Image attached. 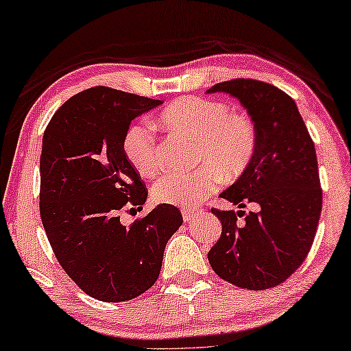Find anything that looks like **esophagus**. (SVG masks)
I'll use <instances>...</instances> for the list:
<instances>
[{
	"label": "esophagus",
	"mask_w": 351,
	"mask_h": 351,
	"mask_svg": "<svg viewBox=\"0 0 351 351\" xmlns=\"http://www.w3.org/2000/svg\"><path fill=\"white\" fill-rule=\"evenodd\" d=\"M182 215H184L185 222L190 223V222H193V220H195L196 213H193V210H190V209H184V210H182Z\"/></svg>",
	"instance_id": "esophagus-1"
}]
</instances>
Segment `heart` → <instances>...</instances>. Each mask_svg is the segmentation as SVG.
Wrapping results in <instances>:
<instances>
[{"instance_id": "heart-1", "label": "heart", "mask_w": 351, "mask_h": 351, "mask_svg": "<svg viewBox=\"0 0 351 351\" xmlns=\"http://www.w3.org/2000/svg\"><path fill=\"white\" fill-rule=\"evenodd\" d=\"M161 126L195 141V165L190 172H169L153 186L158 203L193 208L217 189L220 180L233 182L251 166L257 150V126L246 113L230 110L220 100L190 95L167 105ZM123 150L142 177L156 176L161 167L155 134L136 123L124 134Z\"/></svg>"}]
</instances>
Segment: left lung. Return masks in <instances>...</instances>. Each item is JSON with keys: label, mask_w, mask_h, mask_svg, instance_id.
<instances>
[{"label": "left lung", "mask_w": 351, "mask_h": 351, "mask_svg": "<svg viewBox=\"0 0 351 351\" xmlns=\"http://www.w3.org/2000/svg\"><path fill=\"white\" fill-rule=\"evenodd\" d=\"M237 97L257 126L247 171L220 198L249 210L213 208L222 223L208 258L222 280L251 291L285 282L308 256L318 228L323 190L315 143L294 100L265 81L234 78L208 89ZM238 217H244L243 224Z\"/></svg>", "instance_id": "obj_1"}]
</instances>
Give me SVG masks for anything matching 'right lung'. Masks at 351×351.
Instances as JSON below:
<instances>
[{
  "mask_svg": "<svg viewBox=\"0 0 351 351\" xmlns=\"http://www.w3.org/2000/svg\"><path fill=\"white\" fill-rule=\"evenodd\" d=\"M162 100L95 86L70 97L43 136L40 215L60 267L86 294L136 299L160 276L166 243L184 219L160 204L126 227L123 209H142L145 182L123 150L132 119Z\"/></svg>",
  "mask_w": 351,
  "mask_h": 351,
  "instance_id": "obj_1",
  "label": "right lung"
}]
</instances>
